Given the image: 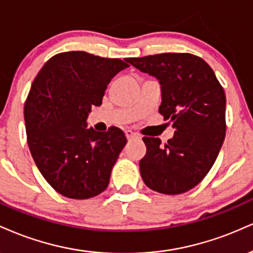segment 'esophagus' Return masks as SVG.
<instances>
[{
    "instance_id": "esophagus-1",
    "label": "esophagus",
    "mask_w": 253,
    "mask_h": 253,
    "mask_svg": "<svg viewBox=\"0 0 253 253\" xmlns=\"http://www.w3.org/2000/svg\"><path fill=\"white\" fill-rule=\"evenodd\" d=\"M126 136L127 139H133V138H138V135L136 132L131 131V130H126Z\"/></svg>"
}]
</instances>
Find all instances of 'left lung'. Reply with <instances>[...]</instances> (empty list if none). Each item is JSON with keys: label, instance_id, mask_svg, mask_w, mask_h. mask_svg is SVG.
<instances>
[{"label": "left lung", "instance_id": "obj_1", "mask_svg": "<svg viewBox=\"0 0 253 253\" xmlns=\"http://www.w3.org/2000/svg\"><path fill=\"white\" fill-rule=\"evenodd\" d=\"M126 62L160 80L159 112L175 129L165 145L159 137H143L147 154L139 161L142 179L162 194L188 192L211 170L225 139L224 88L210 65L191 53H162Z\"/></svg>", "mask_w": 253, "mask_h": 253}]
</instances>
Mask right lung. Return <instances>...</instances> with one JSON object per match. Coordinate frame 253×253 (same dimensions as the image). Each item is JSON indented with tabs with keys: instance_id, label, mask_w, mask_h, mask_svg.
<instances>
[{
	"instance_id": "obj_1",
	"label": "right lung",
	"mask_w": 253,
	"mask_h": 253,
	"mask_svg": "<svg viewBox=\"0 0 253 253\" xmlns=\"http://www.w3.org/2000/svg\"><path fill=\"white\" fill-rule=\"evenodd\" d=\"M129 65L80 50L55 54L33 82L25 103L27 142L44 180L70 199L93 198L106 189L126 137L120 127L86 129L92 105Z\"/></svg>"
}]
</instances>
